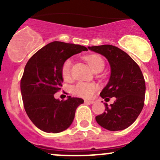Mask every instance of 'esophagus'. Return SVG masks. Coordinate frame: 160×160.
Masks as SVG:
<instances>
[{"instance_id": "esophagus-1", "label": "esophagus", "mask_w": 160, "mask_h": 160, "mask_svg": "<svg viewBox=\"0 0 160 160\" xmlns=\"http://www.w3.org/2000/svg\"><path fill=\"white\" fill-rule=\"evenodd\" d=\"M84 102L87 103V104H93V103H94V101H90V100H85Z\"/></svg>"}]
</instances>
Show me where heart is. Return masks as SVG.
Wrapping results in <instances>:
<instances>
[{
  "label": "heart",
  "instance_id": "1",
  "mask_svg": "<svg viewBox=\"0 0 160 160\" xmlns=\"http://www.w3.org/2000/svg\"><path fill=\"white\" fill-rule=\"evenodd\" d=\"M85 59L93 71H96L99 69L102 70L104 69V62L102 58L98 55H88L85 56ZM71 67H72V61L70 59H67L62 64V76L65 80H70L71 79ZM97 88L98 87L95 83L80 82L72 88V92L77 96L88 98H90L93 94Z\"/></svg>",
  "mask_w": 160,
  "mask_h": 160
}]
</instances>
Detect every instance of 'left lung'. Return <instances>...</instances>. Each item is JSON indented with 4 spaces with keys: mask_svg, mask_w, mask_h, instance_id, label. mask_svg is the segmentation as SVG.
I'll use <instances>...</instances> for the list:
<instances>
[{
    "mask_svg": "<svg viewBox=\"0 0 160 160\" xmlns=\"http://www.w3.org/2000/svg\"><path fill=\"white\" fill-rule=\"evenodd\" d=\"M94 52L104 56L111 67L108 83L101 97L116 98L114 104H105V111L96 116L97 122L109 131H121L129 127L144 106L146 83L138 64L119 48L111 45L88 46Z\"/></svg>",
    "mask_w": 160,
    "mask_h": 160,
    "instance_id": "left-lung-1",
    "label": "left lung"
}]
</instances>
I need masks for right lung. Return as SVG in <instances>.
Masks as SVG:
<instances>
[{
    "mask_svg": "<svg viewBox=\"0 0 160 160\" xmlns=\"http://www.w3.org/2000/svg\"><path fill=\"white\" fill-rule=\"evenodd\" d=\"M88 51L85 46L55 41L35 52L27 62L21 80L24 108L32 123L45 132L59 133L72 124L83 100L54 98L62 87V66L73 55Z\"/></svg>",
    "mask_w": 160,
    "mask_h": 160,
    "instance_id": "1",
    "label": "right lung"
}]
</instances>
